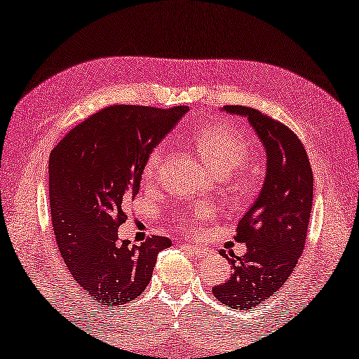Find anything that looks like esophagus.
I'll return each mask as SVG.
<instances>
[{"instance_id": "1", "label": "esophagus", "mask_w": 359, "mask_h": 359, "mask_svg": "<svg viewBox=\"0 0 359 359\" xmlns=\"http://www.w3.org/2000/svg\"><path fill=\"white\" fill-rule=\"evenodd\" d=\"M183 249L186 250L187 254H191L194 257H198V259H203V257L208 255V250L203 249V248L192 246V244H183Z\"/></svg>"}]
</instances>
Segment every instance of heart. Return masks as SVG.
<instances>
[{
  "label": "heart",
  "mask_w": 359,
  "mask_h": 359,
  "mask_svg": "<svg viewBox=\"0 0 359 359\" xmlns=\"http://www.w3.org/2000/svg\"><path fill=\"white\" fill-rule=\"evenodd\" d=\"M192 143L196 144L200 156L203 157L206 165L217 175H229L248 161L249 157V142L240 132H236L225 126H208L200 129L192 135ZM162 147H157L151 151L143 167L144 178H153L161 163ZM211 216L208 208L194 210L189 215H183L180 221L184 224L187 231H196L200 221Z\"/></svg>",
  "instance_id": "heart-1"
}]
</instances>
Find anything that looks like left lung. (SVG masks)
Masks as SVG:
<instances>
[{
    "instance_id": "left-lung-1",
    "label": "left lung",
    "mask_w": 359,
    "mask_h": 359,
    "mask_svg": "<svg viewBox=\"0 0 359 359\" xmlns=\"http://www.w3.org/2000/svg\"><path fill=\"white\" fill-rule=\"evenodd\" d=\"M246 116L266 151L263 187L236 227L235 241L248 246L236 257L221 250L231 265L230 278L212 287L230 309H255L285 285L303 254L312 210L313 176L306 149L292 129L250 107L225 105Z\"/></svg>"
}]
</instances>
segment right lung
I'll return each mask as SVG.
<instances>
[{
	"label": "right lung",
	"instance_id": "add662e5",
	"mask_svg": "<svg viewBox=\"0 0 359 359\" xmlns=\"http://www.w3.org/2000/svg\"><path fill=\"white\" fill-rule=\"evenodd\" d=\"M187 110L105 107L69 130L50 153L55 240L69 273L93 303L118 307L140 297L157 254L172 246L165 236L130 246L119 240L118 227L128 219L126 200L140 189L149 153Z\"/></svg>",
	"mask_w": 359,
	"mask_h": 359
}]
</instances>
